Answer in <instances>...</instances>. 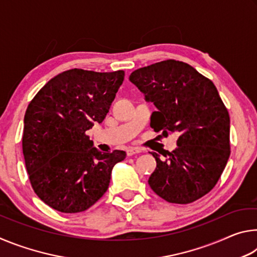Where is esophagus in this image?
<instances>
[{"label": "esophagus", "mask_w": 257, "mask_h": 257, "mask_svg": "<svg viewBox=\"0 0 257 257\" xmlns=\"http://www.w3.org/2000/svg\"><path fill=\"white\" fill-rule=\"evenodd\" d=\"M141 153V150L136 149V147H130V149L127 150V155L128 156H133L135 154H139Z\"/></svg>", "instance_id": "34e87169"}]
</instances>
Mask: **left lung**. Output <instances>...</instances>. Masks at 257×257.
Here are the masks:
<instances>
[{"label":"left lung","instance_id":"obj_1","mask_svg":"<svg viewBox=\"0 0 257 257\" xmlns=\"http://www.w3.org/2000/svg\"><path fill=\"white\" fill-rule=\"evenodd\" d=\"M129 80L158 111L151 127L178 133V147L164 155L151 153L156 169L149 185L169 203L189 204L213 189L230 155V116L216 87L181 61L165 60L135 70Z\"/></svg>","mask_w":257,"mask_h":257}]
</instances>
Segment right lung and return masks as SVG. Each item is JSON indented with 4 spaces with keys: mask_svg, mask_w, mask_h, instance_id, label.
<instances>
[{
    "mask_svg": "<svg viewBox=\"0 0 257 257\" xmlns=\"http://www.w3.org/2000/svg\"><path fill=\"white\" fill-rule=\"evenodd\" d=\"M124 71L71 69L43 86L24 119L23 153L30 184L43 202L62 213L94 205L108 188L125 152L101 153L86 132L110 110Z\"/></svg>",
    "mask_w": 257,
    "mask_h": 257,
    "instance_id": "1",
    "label": "right lung"
}]
</instances>
